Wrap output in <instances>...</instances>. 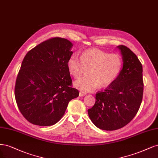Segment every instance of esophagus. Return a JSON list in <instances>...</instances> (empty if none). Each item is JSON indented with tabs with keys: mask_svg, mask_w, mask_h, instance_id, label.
I'll return each instance as SVG.
<instances>
[{
	"mask_svg": "<svg viewBox=\"0 0 158 158\" xmlns=\"http://www.w3.org/2000/svg\"><path fill=\"white\" fill-rule=\"evenodd\" d=\"M85 94H86V93L85 92H83V91H80V92H79V96H84Z\"/></svg>",
	"mask_w": 158,
	"mask_h": 158,
	"instance_id": "obj_1",
	"label": "esophagus"
}]
</instances>
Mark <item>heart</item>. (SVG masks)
I'll return each mask as SVG.
<instances>
[{
    "label": "heart",
    "mask_w": 158,
    "mask_h": 158,
    "mask_svg": "<svg viewBox=\"0 0 158 158\" xmlns=\"http://www.w3.org/2000/svg\"><path fill=\"white\" fill-rule=\"evenodd\" d=\"M67 67L76 78L80 77L88 69V75L76 81L75 86L81 90L90 91L99 85L105 87L112 83L121 72L123 60L119 54L92 48L84 51L81 58L75 54L71 55Z\"/></svg>",
    "instance_id": "1"
}]
</instances>
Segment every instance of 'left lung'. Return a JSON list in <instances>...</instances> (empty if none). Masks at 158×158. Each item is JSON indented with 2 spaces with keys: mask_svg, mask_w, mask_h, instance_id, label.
I'll use <instances>...</instances> for the list:
<instances>
[{
  "mask_svg": "<svg viewBox=\"0 0 158 158\" xmlns=\"http://www.w3.org/2000/svg\"><path fill=\"white\" fill-rule=\"evenodd\" d=\"M118 48L123 56V68L112 83L96 93L95 104L88 110L94 125L105 131L117 130L128 124L138 112L143 96L142 64L126 46Z\"/></svg>",
  "mask_w": 158,
  "mask_h": 158,
  "instance_id": "left-lung-1",
  "label": "left lung"
}]
</instances>
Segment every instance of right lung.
Wrapping results in <instances>:
<instances>
[{
	"label": "right lung",
	"instance_id": "1",
	"mask_svg": "<svg viewBox=\"0 0 158 158\" xmlns=\"http://www.w3.org/2000/svg\"><path fill=\"white\" fill-rule=\"evenodd\" d=\"M69 40L53 37L26 54L15 85V98L30 123L50 126L64 115L69 102L79 95L72 88L67 61L73 52Z\"/></svg>",
	"mask_w": 158,
	"mask_h": 158
}]
</instances>
